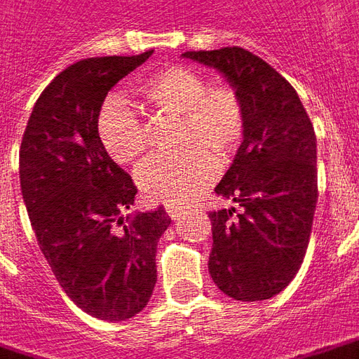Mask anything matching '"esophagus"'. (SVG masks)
I'll return each mask as SVG.
<instances>
[{
    "mask_svg": "<svg viewBox=\"0 0 359 359\" xmlns=\"http://www.w3.org/2000/svg\"><path fill=\"white\" fill-rule=\"evenodd\" d=\"M166 212L172 219H180L183 214V208L177 205H166Z\"/></svg>",
    "mask_w": 359,
    "mask_h": 359,
    "instance_id": "esophagus-1",
    "label": "esophagus"
}]
</instances>
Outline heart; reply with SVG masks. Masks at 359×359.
Listing matches in <instances>:
<instances>
[{"instance_id":"heart-1","label":"heart","mask_w":359,"mask_h":359,"mask_svg":"<svg viewBox=\"0 0 359 359\" xmlns=\"http://www.w3.org/2000/svg\"><path fill=\"white\" fill-rule=\"evenodd\" d=\"M135 90L158 114L177 116V154L147 162L137 174L143 197L183 205L216 177L218 164L235 158L247 137L248 114L231 83L206 86L189 67H168L141 78ZM97 137L116 164H135L147 151V130L124 103L111 99L97 116Z\"/></svg>"}]
</instances>
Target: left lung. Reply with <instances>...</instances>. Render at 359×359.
I'll return each instance as SVG.
<instances>
[{
  "label": "left lung",
  "instance_id": "1",
  "mask_svg": "<svg viewBox=\"0 0 359 359\" xmlns=\"http://www.w3.org/2000/svg\"><path fill=\"white\" fill-rule=\"evenodd\" d=\"M183 57L219 70L248 114L243 147L214 189L241 210L208 214L212 281L235 300H266L294 279L310 243L318 203L312 120L283 76L243 47Z\"/></svg>",
  "mask_w": 359,
  "mask_h": 359
}]
</instances>
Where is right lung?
<instances>
[{"label": "right lung", "mask_w": 359, "mask_h": 359, "mask_svg": "<svg viewBox=\"0 0 359 359\" xmlns=\"http://www.w3.org/2000/svg\"><path fill=\"white\" fill-rule=\"evenodd\" d=\"M91 57L55 76L26 124L18 174L34 233L55 279L83 312L124 321L147 306L156 283L164 208L124 218L132 177L97 137V116L114 83L147 61Z\"/></svg>", "instance_id": "obj_1"}]
</instances>
